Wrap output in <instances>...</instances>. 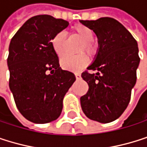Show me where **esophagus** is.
Segmentation results:
<instances>
[{
	"label": "esophagus",
	"mask_w": 147,
	"mask_h": 147,
	"mask_svg": "<svg viewBox=\"0 0 147 147\" xmlns=\"http://www.w3.org/2000/svg\"><path fill=\"white\" fill-rule=\"evenodd\" d=\"M75 76H76L77 79H80L81 78V74H80V73H75Z\"/></svg>",
	"instance_id": "1"
}]
</instances>
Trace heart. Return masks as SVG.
Returning a JSON list of instances; mask_svg holds the SVG:
<instances>
[{
    "label": "heart",
    "mask_w": 147,
    "mask_h": 147,
    "mask_svg": "<svg viewBox=\"0 0 147 147\" xmlns=\"http://www.w3.org/2000/svg\"><path fill=\"white\" fill-rule=\"evenodd\" d=\"M72 31L78 38L83 40V45L81 46V52L86 51L90 55L95 56L98 51V45L93 40L94 32L87 26L83 24L75 25L72 28ZM66 35L63 32H57L51 38V46L59 57H62L64 53ZM90 58L87 54L83 53L78 56H64L61 59V65L63 69L72 71H79L88 65Z\"/></svg>",
    "instance_id": "heart-1"
}]
</instances>
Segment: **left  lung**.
I'll return each instance as SVG.
<instances>
[{
    "label": "left lung",
    "mask_w": 147,
    "mask_h": 147,
    "mask_svg": "<svg viewBox=\"0 0 147 147\" xmlns=\"http://www.w3.org/2000/svg\"><path fill=\"white\" fill-rule=\"evenodd\" d=\"M98 38L99 50L94 63L82 78L89 90L80 99L85 115L101 123L118 119L127 109L136 84L140 63L138 44L133 35L116 20L109 17L81 20Z\"/></svg>",
    "instance_id": "left-lung-1"
}]
</instances>
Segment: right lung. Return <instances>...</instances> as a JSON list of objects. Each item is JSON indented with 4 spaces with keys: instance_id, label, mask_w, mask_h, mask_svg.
<instances>
[{
    "instance_id": "add662e5",
    "label": "right lung",
    "mask_w": 147,
    "mask_h": 147,
    "mask_svg": "<svg viewBox=\"0 0 147 147\" xmlns=\"http://www.w3.org/2000/svg\"><path fill=\"white\" fill-rule=\"evenodd\" d=\"M68 25V21L51 15L33 16L11 39L9 88L20 114L33 123L57 120L63 97L76 81L72 72L61 69L51 46L52 37Z\"/></svg>"
}]
</instances>
